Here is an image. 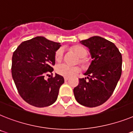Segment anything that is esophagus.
I'll return each mask as SVG.
<instances>
[{"instance_id":"1","label":"esophagus","mask_w":133,"mask_h":133,"mask_svg":"<svg viewBox=\"0 0 133 133\" xmlns=\"http://www.w3.org/2000/svg\"><path fill=\"white\" fill-rule=\"evenodd\" d=\"M69 79V77H64V81H68Z\"/></svg>"}]
</instances>
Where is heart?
<instances>
[{"instance_id": "obj_1", "label": "heart", "mask_w": 133, "mask_h": 133, "mask_svg": "<svg viewBox=\"0 0 133 133\" xmlns=\"http://www.w3.org/2000/svg\"><path fill=\"white\" fill-rule=\"evenodd\" d=\"M72 50L80 58L81 63L85 64L86 62L85 57H86L87 55V50L85 48L81 46H74V47H72ZM63 56H64V51H63L62 48H59L55 52V55H54L55 61L56 62H61L63 59ZM80 67L77 66H69L68 64H62L56 66V72L60 75L69 77H71V76L75 75L76 73L79 72L80 71Z\"/></svg>"}]
</instances>
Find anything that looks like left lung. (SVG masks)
I'll return each instance as SVG.
<instances>
[{
    "label": "left lung",
    "mask_w": 133,
    "mask_h": 133,
    "mask_svg": "<svg viewBox=\"0 0 133 133\" xmlns=\"http://www.w3.org/2000/svg\"><path fill=\"white\" fill-rule=\"evenodd\" d=\"M80 43L89 48L92 61L73 89L79 104L92 108L104 104L112 96L122 73V54L114 43L93 36Z\"/></svg>",
    "instance_id": "obj_1"
}]
</instances>
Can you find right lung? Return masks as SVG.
I'll use <instances>...</instances> for the list:
<instances>
[{
	"label": "right lung",
	"mask_w": 133,
	"mask_h": 133,
	"mask_svg": "<svg viewBox=\"0 0 133 133\" xmlns=\"http://www.w3.org/2000/svg\"><path fill=\"white\" fill-rule=\"evenodd\" d=\"M61 46V43L37 36L21 43L13 52L12 79L19 95L30 105L46 107L57 99L64 78L56 73L48 79L44 77L54 71V55Z\"/></svg>",
	"instance_id": "1"
}]
</instances>
